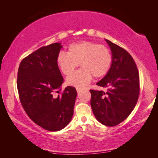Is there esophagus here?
<instances>
[{
  "label": "esophagus",
  "instance_id": "1",
  "mask_svg": "<svg viewBox=\"0 0 158 158\" xmlns=\"http://www.w3.org/2000/svg\"><path fill=\"white\" fill-rule=\"evenodd\" d=\"M81 91V88H77V92H80Z\"/></svg>",
  "mask_w": 158,
  "mask_h": 158
}]
</instances>
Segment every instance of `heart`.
Segmentation results:
<instances>
[{"label":"heart","instance_id":"b5f03b06","mask_svg":"<svg viewBox=\"0 0 158 158\" xmlns=\"http://www.w3.org/2000/svg\"><path fill=\"white\" fill-rule=\"evenodd\" d=\"M113 56L106 47L91 41H81L70 45L68 52H60L57 64L62 73L69 75L79 65L81 69L70 75L67 83L78 88H84L92 77L100 78L108 73Z\"/></svg>","mask_w":158,"mask_h":158}]
</instances>
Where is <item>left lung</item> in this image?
Here are the masks:
<instances>
[{
    "label": "left lung",
    "mask_w": 158,
    "mask_h": 158,
    "mask_svg": "<svg viewBox=\"0 0 158 158\" xmlns=\"http://www.w3.org/2000/svg\"><path fill=\"white\" fill-rule=\"evenodd\" d=\"M111 49V66L106 76L96 83L106 91L89 89L94 115L106 126H115L125 120L138 101L139 73L133 58L126 49L106 40Z\"/></svg>",
    "instance_id": "1"
}]
</instances>
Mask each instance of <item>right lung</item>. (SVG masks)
I'll use <instances>...</instances> for the list:
<instances>
[{"mask_svg": "<svg viewBox=\"0 0 158 158\" xmlns=\"http://www.w3.org/2000/svg\"><path fill=\"white\" fill-rule=\"evenodd\" d=\"M61 48L60 43H55L38 49L22 60L18 72L17 87L23 109L32 121L49 131L68 125L77 97L72 86L61 92L64 79L57 64Z\"/></svg>", "mask_w": 158, "mask_h": 158, "instance_id": "1", "label": "right lung"}]
</instances>
